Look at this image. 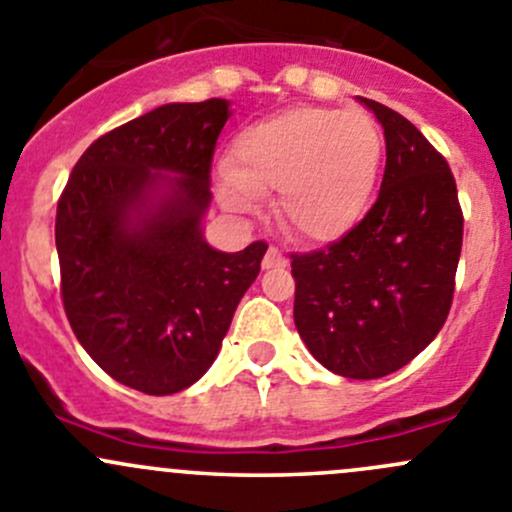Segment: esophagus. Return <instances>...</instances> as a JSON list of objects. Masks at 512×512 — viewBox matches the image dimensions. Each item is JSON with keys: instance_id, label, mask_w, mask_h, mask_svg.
Instances as JSON below:
<instances>
[{"instance_id": "34e87169", "label": "esophagus", "mask_w": 512, "mask_h": 512, "mask_svg": "<svg viewBox=\"0 0 512 512\" xmlns=\"http://www.w3.org/2000/svg\"><path fill=\"white\" fill-rule=\"evenodd\" d=\"M285 265H287V257L282 255L277 247H267L265 257H262V267H265V270H280V267Z\"/></svg>"}]
</instances>
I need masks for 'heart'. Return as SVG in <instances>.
<instances>
[{
  "label": "heart",
  "mask_w": 512,
  "mask_h": 512,
  "mask_svg": "<svg viewBox=\"0 0 512 512\" xmlns=\"http://www.w3.org/2000/svg\"><path fill=\"white\" fill-rule=\"evenodd\" d=\"M384 133L361 108L294 106L237 133L220 183L225 208L277 193V220L302 242H334L369 210Z\"/></svg>",
  "instance_id": "1"
}]
</instances>
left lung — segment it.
<instances>
[{
  "mask_svg": "<svg viewBox=\"0 0 512 512\" xmlns=\"http://www.w3.org/2000/svg\"><path fill=\"white\" fill-rule=\"evenodd\" d=\"M386 168L359 225L322 250L292 252L294 324L314 359L347 379H381L433 342L451 312L463 210L446 158L371 98Z\"/></svg>",
  "mask_w": 512,
  "mask_h": 512,
  "instance_id": "8db88e82",
  "label": "left lung"
}]
</instances>
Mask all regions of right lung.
I'll use <instances>...</instances> for the list:
<instances>
[{"mask_svg": "<svg viewBox=\"0 0 512 512\" xmlns=\"http://www.w3.org/2000/svg\"><path fill=\"white\" fill-rule=\"evenodd\" d=\"M227 116L225 98L165 103L103 133L56 205L66 319L111 379L148 396L210 369L267 252L262 240L218 252L200 232ZM158 187L169 195L148 206Z\"/></svg>", "mask_w": 512, "mask_h": 512, "instance_id": "right-lung-1", "label": "right lung"}]
</instances>
